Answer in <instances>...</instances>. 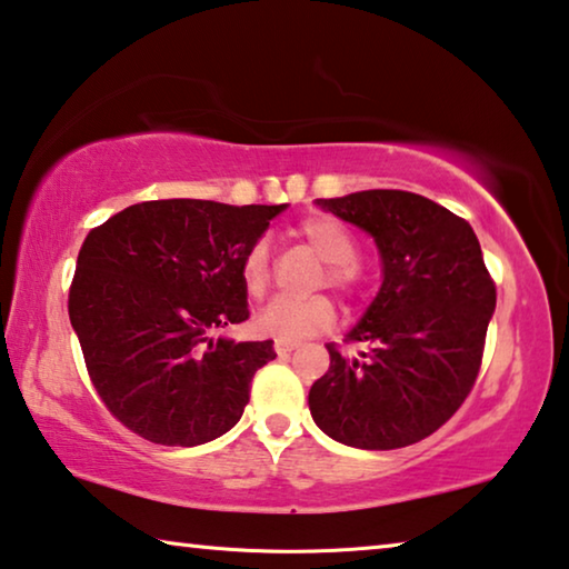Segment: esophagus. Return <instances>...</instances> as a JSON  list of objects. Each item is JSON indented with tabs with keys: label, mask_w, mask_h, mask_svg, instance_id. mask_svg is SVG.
<instances>
[{
	"label": "esophagus",
	"mask_w": 569,
	"mask_h": 569,
	"mask_svg": "<svg viewBox=\"0 0 569 569\" xmlns=\"http://www.w3.org/2000/svg\"><path fill=\"white\" fill-rule=\"evenodd\" d=\"M295 348H297V343H290V340H274V351H277V356H282V358L290 356Z\"/></svg>",
	"instance_id": "1"
}]
</instances>
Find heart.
Returning <instances> with one entry per match:
<instances>
[{
    "instance_id": "b5f03b06",
    "label": "heart",
    "mask_w": 569,
    "mask_h": 569,
    "mask_svg": "<svg viewBox=\"0 0 569 569\" xmlns=\"http://www.w3.org/2000/svg\"><path fill=\"white\" fill-rule=\"evenodd\" d=\"M297 236L308 241L315 254L322 257L318 282L333 287L340 295H356L363 284V272L356 261V239L343 223L330 216H310L297 226ZM241 282L249 297H264L272 282V261L267 241H254L241 257ZM336 320V308L326 295L277 297L257 315V330L277 340H297L318 336Z\"/></svg>"
}]
</instances>
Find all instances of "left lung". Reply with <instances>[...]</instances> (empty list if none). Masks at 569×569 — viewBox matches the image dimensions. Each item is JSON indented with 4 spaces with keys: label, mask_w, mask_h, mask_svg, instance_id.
<instances>
[{
    "label": "left lung",
    "mask_w": 569,
    "mask_h": 569,
    "mask_svg": "<svg viewBox=\"0 0 569 569\" xmlns=\"http://www.w3.org/2000/svg\"><path fill=\"white\" fill-rule=\"evenodd\" d=\"M318 206L373 236L383 284L346 346H326L330 369L312 383L310 415L351 448H407L473 389L496 282L470 223L430 198L361 190Z\"/></svg>",
    "instance_id": "8db88e82"
}]
</instances>
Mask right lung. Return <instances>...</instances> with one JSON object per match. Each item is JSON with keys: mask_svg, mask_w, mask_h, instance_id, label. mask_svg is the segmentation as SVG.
I'll return each mask as SVG.
<instances>
[{"mask_svg": "<svg viewBox=\"0 0 569 569\" xmlns=\"http://www.w3.org/2000/svg\"><path fill=\"white\" fill-rule=\"evenodd\" d=\"M282 208L147 200L86 236L68 315L96 395L127 430L193 448L239 422L277 353L213 333L249 318L241 257Z\"/></svg>", "mask_w": 569, "mask_h": 569, "instance_id": "1", "label": "right lung"}]
</instances>
